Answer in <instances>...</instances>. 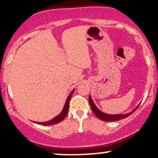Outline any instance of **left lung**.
<instances>
[{
  "label": "left lung",
  "instance_id": "obj_1",
  "mask_svg": "<svg viewBox=\"0 0 158 158\" xmlns=\"http://www.w3.org/2000/svg\"><path fill=\"white\" fill-rule=\"evenodd\" d=\"M89 104L91 106V108L93 112L95 114V115L100 118V120L102 121H119L121 120V119H124L125 118L128 117L129 115H131L133 112H134L136 110V109L138 108L139 106L136 107V108L133 110L132 112H128L127 114H117V115H110V114H106L104 113V112H101L98 107L96 106L94 104V103L93 102L92 99H91V97L89 96Z\"/></svg>",
  "mask_w": 158,
  "mask_h": 158
}]
</instances>
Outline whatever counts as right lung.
Wrapping results in <instances>:
<instances>
[{"instance_id":"obj_1","label":"right lung","mask_w":158,"mask_h":158,"mask_svg":"<svg viewBox=\"0 0 158 158\" xmlns=\"http://www.w3.org/2000/svg\"><path fill=\"white\" fill-rule=\"evenodd\" d=\"M74 92V90H73V91L70 94V95L68 96V98H67V100L65 102V105L64 106L63 110L62 112H60L58 115H57L56 117H55L54 118L52 119V120L46 121V122H35L37 124H42V125L44 126H48V125H53V124H58V123L60 122L65 118V117L67 116V113H68V110H69V103H70V100L71 99V97H72L73 93Z\"/></svg>"}]
</instances>
